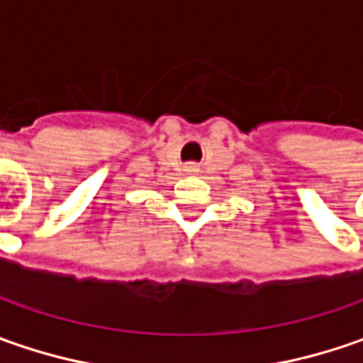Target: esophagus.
<instances>
[{"mask_svg": "<svg viewBox=\"0 0 363 363\" xmlns=\"http://www.w3.org/2000/svg\"><path fill=\"white\" fill-rule=\"evenodd\" d=\"M184 172L188 175H196L200 172V165L198 163H188V165H184Z\"/></svg>", "mask_w": 363, "mask_h": 363, "instance_id": "obj_1", "label": "esophagus"}]
</instances>
